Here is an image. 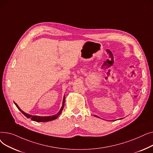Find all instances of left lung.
Listing matches in <instances>:
<instances>
[{
  "label": "left lung",
  "mask_w": 153,
  "mask_h": 153,
  "mask_svg": "<svg viewBox=\"0 0 153 153\" xmlns=\"http://www.w3.org/2000/svg\"><path fill=\"white\" fill-rule=\"evenodd\" d=\"M96 117H97V116H96Z\"/></svg>",
  "instance_id": "8db88e82"
}]
</instances>
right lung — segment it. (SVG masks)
I'll return each instance as SVG.
<instances>
[{
  "label": "right lung",
  "mask_w": 153,
  "mask_h": 153,
  "mask_svg": "<svg viewBox=\"0 0 153 153\" xmlns=\"http://www.w3.org/2000/svg\"><path fill=\"white\" fill-rule=\"evenodd\" d=\"M64 101H65V97H64V99H63V101H62V106L61 108V110H59V111L58 112V113L57 114H56L54 115H53V116H48V117H39V116H36V115H29L28 114H26L23 111H22L19 107V106L17 105V104L15 102V104L16 107H17L18 108V109L22 112V113L25 115L27 118H30L31 119V120H33V121H35V122H50V121H52V120H55L57 118L59 115L61 114V111L64 108Z\"/></svg>",
  "instance_id": "add662e5"
}]
</instances>
